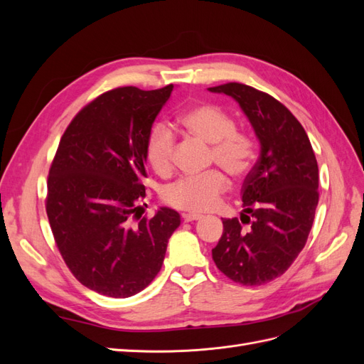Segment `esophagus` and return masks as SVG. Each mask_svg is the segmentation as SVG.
<instances>
[{"mask_svg": "<svg viewBox=\"0 0 364 364\" xmlns=\"http://www.w3.org/2000/svg\"><path fill=\"white\" fill-rule=\"evenodd\" d=\"M182 217H183V220H185L186 223H188V222H194V220H200V218H202L200 214H193V213H185Z\"/></svg>", "mask_w": 364, "mask_h": 364, "instance_id": "34e87169", "label": "esophagus"}]
</instances>
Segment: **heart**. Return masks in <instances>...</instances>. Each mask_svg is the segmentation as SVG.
<instances>
[{
  "label": "heart",
  "instance_id": "1",
  "mask_svg": "<svg viewBox=\"0 0 364 364\" xmlns=\"http://www.w3.org/2000/svg\"><path fill=\"white\" fill-rule=\"evenodd\" d=\"M179 124L208 144L209 158L234 178L245 176L255 158V142L241 130H235L234 119L213 105H194L179 115ZM174 135L164 124L153 126L146 141V159L158 174H168L173 167ZM229 188L226 176L211 170L196 178H182L162 191L164 202L190 213L213 209Z\"/></svg>",
  "mask_w": 364,
  "mask_h": 364
}]
</instances>
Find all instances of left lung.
Masks as SVG:
<instances>
[{
	"label": "left lung",
	"instance_id": "1",
	"mask_svg": "<svg viewBox=\"0 0 364 364\" xmlns=\"http://www.w3.org/2000/svg\"><path fill=\"white\" fill-rule=\"evenodd\" d=\"M208 90L238 102L261 144L241 188L243 213L223 220L213 259L234 282L266 284L285 273L306 243L318 202L317 161L302 124L277 98L237 82Z\"/></svg>",
	"mask_w": 364,
	"mask_h": 364
}]
</instances>
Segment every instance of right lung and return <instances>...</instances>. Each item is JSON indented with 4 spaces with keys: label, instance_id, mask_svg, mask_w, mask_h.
<instances>
[{
    "label": "right lung",
    "instance_id": "right-lung-1",
    "mask_svg": "<svg viewBox=\"0 0 364 364\" xmlns=\"http://www.w3.org/2000/svg\"><path fill=\"white\" fill-rule=\"evenodd\" d=\"M173 85L123 86L98 95L60 138L48 171L46 209L75 279L109 297L144 290L159 273L179 214L138 215L146 197V141Z\"/></svg>",
    "mask_w": 364,
    "mask_h": 364
}]
</instances>
